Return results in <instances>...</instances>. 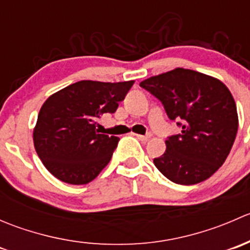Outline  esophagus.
<instances>
[{"mask_svg": "<svg viewBox=\"0 0 250 250\" xmlns=\"http://www.w3.org/2000/svg\"><path fill=\"white\" fill-rule=\"evenodd\" d=\"M151 137H152V135H151L150 133H147V134H146V135H140V134H137V138H138V139H140V140H143V141L148 140V139H150Z\"/></svg>", "mask_w": 250, "mask_h": 250, "instance_id": "esophagus-1", "label": "esophagus"}]
</instances>
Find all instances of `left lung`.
<instances>
[{
    "label": "left lung",
    "instance_id": "obj_1",
    "mask_svg": "<svg viewBox=\"0 0 250 250\" xmlns=\"http://www.w3.org/2000/svg\"><path fill=\"white\" fill-rule=\"evenodd\" d=\"M140 87L157 98L181 128L166 140L165 153L153 158L157 169L179 185L210 178L228 158L238 129L229 88L216 78L181 67L147 78Z\"/></svg>",
    "mask_w": 250,
    "mask_h": 250
}]
</instances>
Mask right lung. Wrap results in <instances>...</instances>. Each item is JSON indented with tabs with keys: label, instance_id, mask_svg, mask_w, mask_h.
<instances>
[{
	"label": "right lung",
	"instance_id": "right-lung-1",
	"mask_svg": "<svg viewBox=\"0 0 250 250\" xmlns=\"http://www.w3.org/2000/svg\"><path fill=\"white\" fill-rule=\"evenodd\" d=\"M133 84L134 81H80L44 102L34 129V145L55 178L83 185L106 167L120 139L99 134L97 121L115 112Z\"/></svg>",
	"mask_w": 250,
	"mask_h": 250
}]
</instances>
